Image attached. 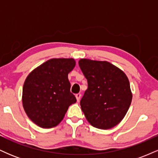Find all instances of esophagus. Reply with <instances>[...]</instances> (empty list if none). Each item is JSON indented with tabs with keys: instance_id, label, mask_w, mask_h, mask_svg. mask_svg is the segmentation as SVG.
Wrapping results in <instances>:
<instances>
[{
	"instance_id": "obj_1",
	"label": "esophagus",
	"mask_w": 158,
	"mask_h": 158,
	"mask_svg": "<svg viewBox=\"0 0 158 158\" xmlns=\"http://www.w3.org/2000/svg\"><path fill=\"white\" fill-rule=\"evenodd\" d=\"M81 97V94H76V98H77V99L78 102H79V101L80 100Z\"/></svg>"
}]
</instances>
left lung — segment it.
<instances>
[{
    "label": "left lung",
    "instance_id": "left-lung-1",
    "mask_svg": "<svg viewBox=\"0 0 158 158\" xmlns=\"http://www.w3.org/2000/svg\"><path fill=\"white\" fill-rule=\"evenodd\" d=\"M79 65L88 80V89L80 101L87 120L100 129L117 126L124 118L131 102L128 77L108 61L81 59Z\"/></svg>",
    "mask_w": 158,
    "mask_h": 158
}]
</instances>
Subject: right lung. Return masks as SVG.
Instances as JSON below:
<instances>
[{"mask_svg":"<svg viewBox=\"0 0 158 158\" xmlns=\"http://www.w3.org/2000/svg\"><path fill=\"white\" fill-rule=\"evenodd\" d=\"M75 65L73 59H52L27 77L23 87V107L37 126L44 128L56 126L68 107L77 102L68 80V73Z\"/></svg>","mask_w":158,"mask_h":158,"instance_id":"add662e5","label":"right lung"}]
</instances>
